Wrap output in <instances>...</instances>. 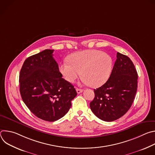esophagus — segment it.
Listing matches in <instances>:
<instances>
[{"label":"esophagus","instance_id":"1","mask_svg":"<svg viewBox=\"0 0 155 155\" xmlns=\"http://www.w3.org/2000/svg\"><path fill=\"white\" fill-rule=\"evenodd\" d=\"M76 91H77V93L78 94H80V93H82V92H83V90H81V89H79V88H77V89H76Z\"/></svg>","mask_w":155,"mask_h":155}]
</instances>
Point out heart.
<instances>
[{"instance_id": "heart-1", "label": "heart", "mask_w": 155, "mask_h": 155, "mask_svg": "<svg viewBox=\"0 0 155 155\" xmlns=\"http://www.w3.org/2000/svg\"><path fill=\"white\" fill-rule=\"evenodd\" d=\"M68 61L59 65L64 78L73 83L81 74L84 81L96 87L109 78L113 68V59L110 55L97 50H89L70 55Z\"/></svg>"}]
</instances>
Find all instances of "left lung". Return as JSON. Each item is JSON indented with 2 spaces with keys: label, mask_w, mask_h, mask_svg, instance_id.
Segmentation results:
<instances>
[{
  "label": "left lung",
  "mask_w": 155,
  "mask_h": 155,
  "mask_svg": "<svg viewBox=\"0 0 155 155\" xmlns=\"http://www.w3.org/2000/svg\"><path fill=\"white\" fill-rule=\"evenodd\" d=\"M111 75L102 86L94 90V99L90 102L93 114L105 121L123 117L134 102L137 89V72L129 57L117 54Z\"/></svg>",
  "instance_id": "8db88e82"
}]
</instances>
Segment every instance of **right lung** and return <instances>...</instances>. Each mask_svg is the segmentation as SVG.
<instances>
[{"label":"right lung","mask_w":155,"mask_h":155,"mask_svg":"<svg viewBox=\"0 0 155 155\" xmlns=\"http://www.w3.org/2000/svg\"><path fill=\"white\" fill-rule=\"evenodd\" d=\"M54 50H45L28 58L19 74V91L25 104L38 118L53 122L63 117L77 93L62 78L53 57Z\"/></svg>","instance_id":"right-lung-1"}]
</instances>
